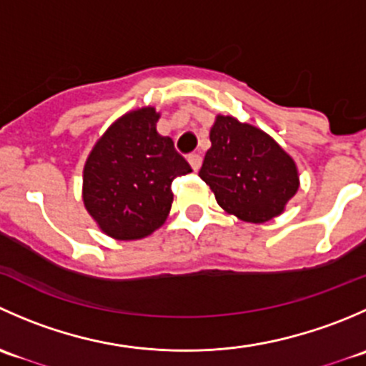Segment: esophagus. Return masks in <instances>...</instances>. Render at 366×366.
I'll return each instance as SVG.
<instances>
[{
	"instance_id": "obj_1",
	"label": "esophagus",
	"mask_w": 366,
	"mask_h": 366,
	"mask_svg": "<svg viewBox=\"0 0 366 366\" xmlns=\"http://www.w3.org/2000/svg\"><path fill=\"white\" fill-rule=\"evenodd\" d=\"M187 161H189V164L193 166L194 172H198V169H200V166H202V156H200V154H189Z\"/></svg>"
}]
</instances>
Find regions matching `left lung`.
<instances>
[{
  "label": "left lung",
  "mask_w": 366,
  "mask_h": 366,
  "mask_svg": "<svg viewBox=\"0 0 366 366\" xmlns=\"http://www.w3.org/2000/svg\"><path fill=\"white\" fill-rule=\"evenodd\" d=\"M210 143L198 175L227 212L248 223H265L296 194V162L260 129L217 117Z\"/></svg>",
  "instance_id": "8db88e82"
}]
</instances>
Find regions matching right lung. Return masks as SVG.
I'll list each match as a JSON object with an SVG mask.
<instances>
[{
  "label": "right lung",
  "instance_id": "right-lung-1",
  "mask_svg": "<svg viewBox=\"0 0 366 366\" xmlns=\"http://www.w3.org/2000/svg\"><path fill=\"white\" fill-rule=\"evenodd\" d=\"M157 118L154 108L122 117L84 164V207L118 241L147 237L159 228L172 209V182L191 172L172 138L157 132Z\"/></svg>",
  "mask_w": 366,
  "mask_h": 366
}]
</instances>
